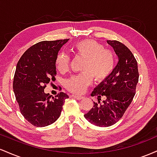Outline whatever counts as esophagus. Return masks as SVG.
I'll list each match as a JSON object with an SVG mask.
<instances>
[{
	"instance_id": "obj_1",
	"label": "esophagus",
	"mask_w": 157,
	"mask_h": 157,
	"mask_svg": "<svg viewBox=\"0 0 157 157\" xmlns=\"http://www.w3.org/2000/svg\"><path fill=\"white\" fill-rule=\"evenodd\" d=\"M71 97H72L73 98L77 99V100H82V99H83V97L77 96V95H72V96H71Z\"/></svg>"
}]
</instances>
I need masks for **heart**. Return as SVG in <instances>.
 Returning <instances> with one entry per match:
<instances>
[{
    "label": "heart",
    "instance_id": "heart-1",
    "mask_svg": "<svg viewBox=\"0 0 157 157\" xmlns=\"http://www.w3.org/2000/svg\"><path fill=\"white\" fill-rule=\"evenodd\" d=\"M73 51L77 56L84 58L81 66L82 73L73 75L66 80L65 85L72 93H83L91 84L92 78L96 82H101L111 75L114 68L115 60L111 50L105 49L104 46L94 40H83L74 45ZM69 57L61 52L56 59V67L60 71L67 69Z\"/></svg>",
    "mask_w": 157,
    "mask_h": 157
}]
</instances>
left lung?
<instances>
[{
  "label": "left lung",
  "instance_id": "obj_1",
  "mask_svg": "<svg viewBox=\"0 0 157 157\" xmlns=\"http://www.w3.org/2000/svg\"><path fill=\"white\" fill-rule=\"evenodd\" d=\"M118 57L117 66L111 75L94 89L91 95L97 97L99 102L85 118L93 125L109 127L118 122L132 102L139 80L137 62L130 50L122 43L107 40ZM105 97L100 103L101 97Z\"/></svg>",
  "mask_w": 157,
  "mask_h": 157
}]
</instances>
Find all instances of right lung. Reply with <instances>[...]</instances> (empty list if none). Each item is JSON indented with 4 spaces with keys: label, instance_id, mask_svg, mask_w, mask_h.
<instances>
[{
    "label": "right lung",
    "instance_id": "1",
    "mask_svg": "<svg viewBox=\"0 0 157 157\" xmlns=\"http://www.w3.org/2000/svg\"><path fill=\"white\" fill-rule=\"evenodd\" d=\"M68 39L41 41L24 52L16 66L13 90L24 118L36 127H45L60 116L66 93L52 97L44 92L46 85L55 79L56 59Z\"/></svg>",
    "mask_w": 157,
    "mask_h": 157
}]
</instances>
